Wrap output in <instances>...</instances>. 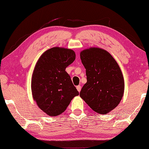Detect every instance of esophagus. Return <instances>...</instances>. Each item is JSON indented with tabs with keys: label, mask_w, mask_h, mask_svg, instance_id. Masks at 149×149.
Wrapping results in <instances>:
<instances>
[{
	"label": "esophagus",
	"mask_w": 149,
	"mask_h": 149,
	"mask_svg": "<svg viewBox=\"0 0 149 149\" xmlns=\"http://www.w3.org/2000/svg\"><path fill=\"white\" fill-rule=\"evenodd\" d=\"M76 88H77V90L79 92H80V91H81V87L80 86H77L76 87Z\"/></svg>",
	"instance_id": "1"
}]
</instances>
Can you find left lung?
<instances>
[{"instance_id":"8db88e82","label":"left lung","mask_w":149,"mask_h":149,"mask_svg":"<svg viewBox=\"0 0 149 149\" xmlns=\"http://www.w3.org/2000/svg\"><path fill=\"white\" fill-rule=\"evenodd\" d=\"M80 58L86 70L87 83L79 95L94 111L107 114L119 104L123 96L121 70L113 56L100 48L84 49Z\"/></svg>"}]
</instances>
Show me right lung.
I'll return each mask as SVG.
<instances>
[{
  "mask_svg": "<svg viewBox=\"0 0 149 149\" xmlns=\"http://www.w3.org/2000/svg\"><path fill=\"white\" fill-rule=\"evenodd\" d=\"M75 59L72 49L54 47L42 54L35 65L31 81L33 99L49 116L62 114L79 95L65 71Z\"/></svg>",
  "mask_w": 149,
  "mask_h": 149,
  "instance_id": "add662e5",
  "label": "right lung"
}]
</instances>
